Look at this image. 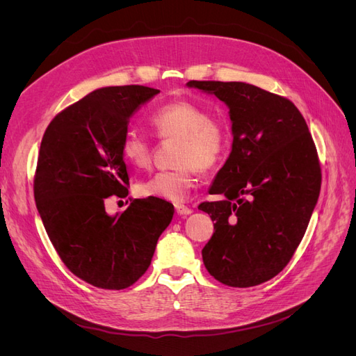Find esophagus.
Segmentation results:
<instances>
[{
	"label": "esophagus",
	"mask_w": 356,
	"mask_h": 356,
	"mask_svg": "<svg viewBox=\"0 0 356 356\" xmlns=\"http://www.w3.org/2000/svg\"><path fill=\"white\" fill-rule=\"evenodd\" d=\"M175 211L178 215H190L193 212L191 208L184 207V204H175Z\"/></svg>",
	"instance_id": "obj_1"
}]
</instances>
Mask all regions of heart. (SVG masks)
I'll return each mask as SVG.
<instances>
[{
    "label": "heart",
    "mask_w": 356,
    "mask_h": 356,
    "mask_svg": "<svg viewBox=\"0 0 356 356\" xmlns=\"http://www.w3.org/2000/svg\"><path fill=\"white\" fill-rule=\"evenodd\" d=\"M148 122L159 138L177 139L174 163L179 168L138 181L136 195L182 202L195 186L196 170H208L224 159L229 148L227 131L200 105L184 99L159 106ZM120 154L127 165L144 168L152 157V147L144 136L129 131L120 141Z\"/></svg>",
    "instance_id": "obj_1"
}]
</instances>
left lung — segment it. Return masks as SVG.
Returning a JSON list of instances; mask_svg holds the SVG:
<instances>
[{
	"label": "left lung",
	"mask_w": 356,
	"mask_h": 356,
	"mask_svg": "<svg viewBox=\"0 0 356 356\" xmlns=\"http://www.w3.org/2000/svg\"><path fill=\"white\" fill-rule=\"evenodd\" d=\"M229 108L232 153L199 209L213 224L202 250L207 270L224 285L248 288L275 277L306 233L321 190V168L297 106L242 81H188Z\"/></svg>",
	"instance_id": "8db88e82"
}]
</instances>
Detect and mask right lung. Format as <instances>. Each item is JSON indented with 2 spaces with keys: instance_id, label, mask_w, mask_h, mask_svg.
Returning a JSON list of instances; mask_svg holds the SVG:
<instances>
[{
  "instance_id": "right-lung-1",
  "label": "right lung",
  "mask_w": 356,
  "mask_h": 356,
  "mask_svg": "<svg viewBox=\"0 0 356 356\" xmlns=\"http://www.w3.org/2000/svg\"><path fill=\"white\" fill-rule=\"evenodd\" d=\"M157 93L145 86L96 89L59 113L42 136L34 181L38 213L60 260L93 286L135 284L174 217L165 200L136 199L115 215L104 204L127 196L120 141L129 118Z\"/></svg>"
}]
</instances>
